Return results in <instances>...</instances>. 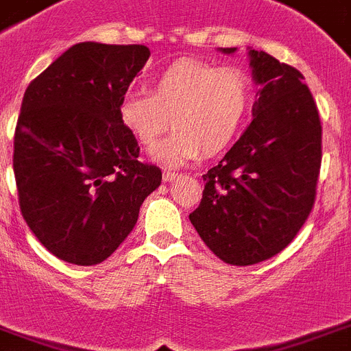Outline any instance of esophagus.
<instances>
[{
    "instance_id": "34e87169",
    "label": "esophagus",
    "mask_w": 351,
    "mask_h": 351,
    "mask_svg": "<svg viewBox=\"0 0 351 351\" xmlns=\"http://www.w3.org/2000/svg\"><path fill=\"white\" fill-rule=\"evenodd\" d=\"M178 173H175V171H164V173H162V178H164V182H173L175 180V178H178Z\"/></svg>"
}]
</instances>
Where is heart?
Instances as JSON below:
<instances>
[{"label": "heart", "mask_w": 351, "mask_h": 351, "mask_svg": "<svg viewBox=\"0 0 351 351\" xmlns=\"http://www.w3.org/2000/svg\"><path fill=\"white\" fill-rule=\"evenodd\" d=\"M253 98V80L244 69L182 58L153 76L149 93L123 94L117 117L143 146L155 144L175 126L152 157L176 166L202 152L216 155L228 148L246 125Z\"/></svg>", "instance_id": "heart-1"}]
</instances>
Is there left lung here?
I'll return each instance as SVG.
<instances>
[{
	"label": "left lung",
	"instance_id": "left-lung-1",
	"mask_svg": "<svg viewBox=\"0 0 351 351\" xmlns=\"http://www.w3.org/2000/svg\"><path fill=\"white\" fill-rule=\"evenodd\" d=\"M250 64L261 85L253 121L203 175L202 202L189 214L208 250L232 266L267 261L296 237L321 167L319 114L302 73L255 49Z\"/></svg>",
	"mask_w": 351,
	"mask_h": 351
}]
</instances>
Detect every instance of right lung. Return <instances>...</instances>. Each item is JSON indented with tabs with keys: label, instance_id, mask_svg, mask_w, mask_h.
<instances>
[{
	"label": "right lung",
	"instance_id": "add662e5",
	"mask_svg": "<svg viewBox=\"0 0 351 351\" xmlns=\"http://www.w3.org/2000/svg\"><path fill=\"white\" fill-rule=\"evenodd\" d=\"M149 58L143 44L80 43L37 78L14 134L21 214L44 248L76 266L116 252L162 182L121 125V96Z\"/></svg>",
	"mask_w": 351,
	"mask_h": 351
}]
</instances>
